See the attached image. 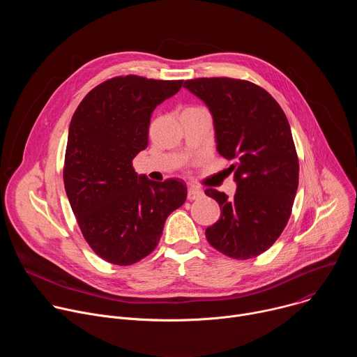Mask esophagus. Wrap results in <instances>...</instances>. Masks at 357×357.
Returning a JSON list of instances; mask_svg holds the SVG:
<instances>
[{
    "label": "esophagus",
    "mask_w": 357,
    "mask_h": 357,
    "mask_svg": "<svg viewBox=\"0 0 357 357\" xmlns=\"http://www.w3.org/2000/svg\"><path fill=\"white\" fill-rule=\"evenodd\" d=\"M202 190L200 189H196V188H189L188 189V200H196L202 196Z\"/></svg>",
    "instance_id": "obj_1"
}]
</instances>
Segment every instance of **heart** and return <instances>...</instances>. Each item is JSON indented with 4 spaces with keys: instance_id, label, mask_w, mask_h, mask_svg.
Returning a JSON list of instances; mask_svg holds the SVG:
<instances>
[{
    "instance_id": "b5f03b06",
    "label": "heart",
    "mask_w": 357,
    "mask_h": 357,
    "mask_svg": "<svg viewBox=\"0 0 357 357\" xmlns=\"http://www.w3.org/2000/svg\"><path fill=\"white\" fill-rule=\"evenodd\" d=\"M193 109H199V107H193Z\"/></svg>"
}]
</instances>
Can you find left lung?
<instances>
[{
    "instance_id": "1",
    "label": "left lung",
    "mask_w": 357,
    "mask_h": 357,
    "mask_svg": "<svg viewBox=\"0 0 357 357\" xmlns=\"http://www.w3.org/2000/svg\"><path fill=\"white\" fill-rule=\"evenodd\" d=\"M183 86L209 107L218 151L233 162L229 171L237 182L233 199L205 190L222 211L206 238L227 257H257L285 229L298 189L299 162L285 113L267 90L248 80L199 77Z\"/></svg>"
}]
</instances>
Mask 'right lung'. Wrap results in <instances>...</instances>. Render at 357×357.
<instances>
[{"mask_svg": "<svg viewBox=\"0 0 357 357\" xmlns=\"http://www.w3.org/2000/svg\"><path fill=\"white\" fill-rule=\"evenodd\" d=\"M182 83L116 76L90 90L72 117L66 195L84 240L112 264L131 266L154 251L167 218L186 200L183 182H154L132 168L148 145L151 113Z\"/></svg>", "mask_w": 357, "mask_h": 357, "instance_id": "1", "label": "right lung"}]
</instances>
